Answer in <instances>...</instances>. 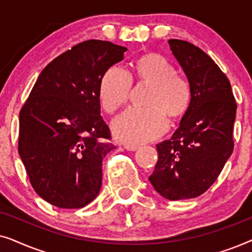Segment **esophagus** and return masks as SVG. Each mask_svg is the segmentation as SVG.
<instances>
[{
    "label": "esophagus",
    "instance_id": "1",
    "mask_svg": "<svg viewBox=\"0 0 252 252\" xmlns=\"http://www.w3.org/2000/svg\"><path fill=\"white\" fill-rule=\"evenodd\" d=\"M139 146H135V144H125V149H127L128 151H135L139 149Z\"/></svg>",
    "mask_w": 252,
    "mask_h": 252
}]
</instances>
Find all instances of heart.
Here are the masks:
<instances>
[{"mask_svg": "<svg viewBox=\"0 0 252 252\" xmlns=\"http://www.w3.org/2000/svg\"><path fill=\"white\" fill-rule=\"evenodd\" d=\"M132 84L149 87L143 102L147 109H130L113 122V134L122 142L140 144L157 139L166 129V119L177 123L187 113L190 86L163 55L142 54L133 62L129 75L116 67L105 71L99 81L98 98L106 113L112 115L127 104Z\"/></svg>", "mask_w": 252, "mask_h": 252, "instance_id": "obj_1", "label": "heart"}]
</instances>
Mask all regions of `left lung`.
I'll use <instances>...</instances> for the list:
<instances>
[{"label":"left lung","mask_w":252,"mask_h":252,"mask_svg":"<svg viewBox=\"0 0 252 252\" xmlns=\"http://www.w3.org/2000/svg\"><path fill=\"white\" fill-rule=\"evenodd\" d=\"M189 81L190 104L171 140L157 144L149 181L170 201L194 198L211 187L234 149L236 102L230 82L209 55L187 41L168 40Z\"/></svg>","instance_id":"1"}]
</instances>
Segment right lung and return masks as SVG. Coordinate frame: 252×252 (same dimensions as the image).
Segmentation results:
<instances>
[{"label": "right lung", "instance_id": "add662e5", "mask_svg": "<svg viewBox=\"0 0 252 252\" xmlns=\"http://www.w3.org/2000/svg\"><path fill=\"white\" fill-rule=\"evenodd\" d=\"M127 48L88 40L50 62L19 113V156L41 198L80 209L98 195L102 160L115 146L101 117L102 75Z\"/></svg>", "mask_w": 252, "mask_h": 252}]
</instances>
